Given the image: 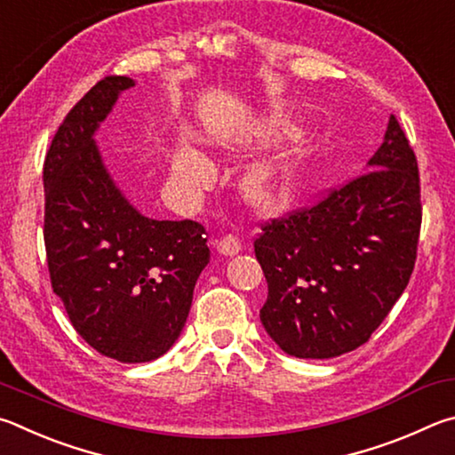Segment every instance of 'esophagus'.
Segmentation results:
<instances>
[{"instance_id": "34e87169", "label": "esophagus", "mask_w": 455, "mask_h": 455, "mask_svg": "<svg viewBox=\"0 0 455 455\" xmlns=\"http://www.w3.org/2000/svg\"><path fill=\"white\" fill-rule=\"evenodd\" d=\"M215 250H218L221 256H235V253L242 250V243L234 234H229V235L220 237V240L215 242Z\"/></svg>"}]
</instances>
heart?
<instances>
[{
    "mask_svg": "<svg viewBox=\"0 0 455 455\" xmlns=\"http://www.w3.org/2000/svg\"><path fill=\"white\" fill-rule=\"evenodd\" d=\"M173 172L180 180L197 183L205 180L207 164L205 159L191 149H181L175 156ZM243 189L253 204L264 210H277L290 197V180L285 173H280L272 167H256L248 173L243 181Z\"/></svg>",
    "mask_w": 455,
    "mask_h": 455,
    "instance_id": "1",
    "label": "heart"
}]
</instances>
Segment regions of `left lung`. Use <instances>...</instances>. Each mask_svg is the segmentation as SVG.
<instances>
[{
	"label": "left lung",
	"instance_id": "left-lung-1",
	"mask_svg": "<svg viewBox=\"0 0 455 455\" xmlns=\"http://www.w3.org/2000/svg\"><path fill=\"white\" fill-rule=\"evenodd\" d=\"M419 228L418 159L389 116L365 173L266 223L253 242L267 282L259 320L269 338L304 360L365 344L410 282Z\"/></svg>",
	"mask_w": 455,
	"mask_h": 455
}]
</instances>
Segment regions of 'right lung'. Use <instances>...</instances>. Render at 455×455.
I'll return each mask as SVG.
<instances>
[{
	"label": "right lung",
	"mask_w": 455,
	"mask_h": 455,
	"mask_svg": "<svg viewBox=\"0 0 455 455\" xmlns=\"http://www.w3.org/2000/svg\"><path fill=\"white\" fill-rule=\"evenodd\" d=\"M135 82L108 76L63 119L44 164L52 288L76 331L122 363L157 360L186 325L210 264L202 223L141 215L111 180L93 133Z\"/></svg>",
	"instance_id": "right-lung-1"
}]
</instances>
